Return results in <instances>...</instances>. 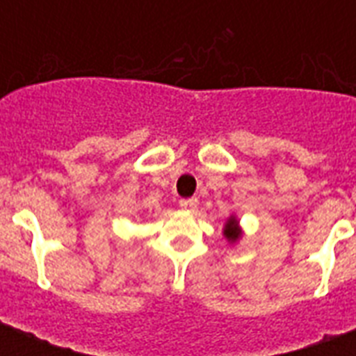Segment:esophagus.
<instances>
[{
    "instance_id": "1",
    "label": "esophagus",
    "mask_w": 356,
    "mask_h": 356,
    "mask_svg": "<svg viewBox=\"0 0 356 356\" xmlns=\"http://www.w3.org/2000/svg\"><path fill=\"white\" fill-rule=\"evenodd\" d=\"M179 205H181V209H184V211H194L195 207H197V200H195V197L181 200V201H179Z\"/></svg>"
}]
</instances>
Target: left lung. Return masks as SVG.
<instances>
[{
    "label": "left lung",
    "mask_w": 356,
    "mask_h": 356,
    "mask_svg": "<svg viewBox=\"0 0 356 356\" xmlns=\"http://www.w3.org/2000/svg\"><path fill=\"white\" fill-rule=\"evenodd\" d=\"M223 233H225V236H227V240H236L238 236H240V231H238V223L234 218H231L227 223H225V229H223Z\"/></svg>",
    "instance_id": "8db88e82"
}]
</instances>
